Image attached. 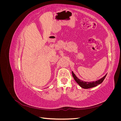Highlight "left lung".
Wrapping results in <instances>:
<instances>
[{
  "mask_svg": "<svg viewBox=\"0 0 121 121\" xmlns=\"http://www.w3.org/2000/svg\"><path fill=\"white\" fill-rule=\"evenodd\" d=\"M72 75L73 78H74V80L76 81V82L79 85L82 87V88H84V89H88V88H93L95 86H97L99 84H101L103 81L104 80V79H105L106 76H107V74H106L104 77H102V78H101L100 79L97 80L96 81H92V82H85V81H83L82 80H80L79 79H78L77 77L75 75V74H74L73 72H72Z\"/></svg>",
  "mask_w": 121,
  "mask_h": 121,
  "instance_id": "1",
  "label": "left lung"
}]
</instances>
